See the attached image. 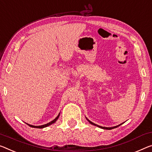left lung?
<instances>
[{"label":"left lung","mask_w":152,"mask_h":152,"mask_svg":"<svg viewBox=\"0 0 152 152\" xmlns=\"http://www.w3.org/2000/svg\"><path fill=\"white\" fill-rule=\"evenodd\" d=\"M86 118V120H88V122L90 124H93V125H95V126H97V127H99V128H101V129H106V130H111V129H115V128H117L118 126H120V125H121L122 124H119V125H117V126H113V127H103V126H99V125H97V124H95V123H93V122H92L91 121H90V120H89L87 118Z\"/></svg>","instance_id":"8db88e82"}]
</instances>
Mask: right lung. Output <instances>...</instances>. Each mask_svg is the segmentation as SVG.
Wrapping results in <instances>:
<instances>
[{
  "label": "right lung",
  "mask_w": 152,
  "mask_h": 152,
  "mask_svg": "<svg viewBox=\"0 0 152 152\" xmlns=\"http://www.w3.org/2000/svg\"><path fill=\"white\" fill-rule=\"evenodd\" d=\"M59 115H60V113L59 114H58V115H57V116L53 120H52L51 122H49V123H47V124H43V125H41V126H34V125H31V124H27L28 126H30V127H32V128H37V129H43V128H45V127H47V126H50V125H51V124H53V123H55V122L57 121V119L59 118Z\"/></svg>",
  "instance_id": "right-lung-1"
}]
</instances>
